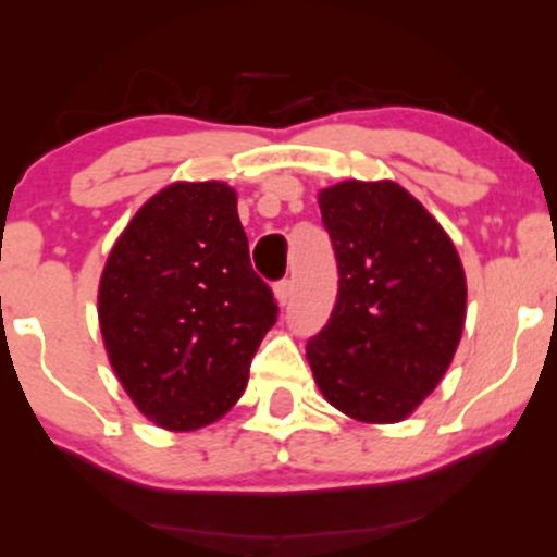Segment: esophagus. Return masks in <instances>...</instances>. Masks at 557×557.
<instances>
[{
  "label": "esophagus",
  "instance_id": "34e87169",
  "mask_svg": "<svg viewBox=\"0 0 557 557\" xmlns=\"http://www.w3.org/2000/svg\"><path fill=\"white\" fill-rule=\"evenodd\" d=\"M290 296H293V283H290V280H283V283L274 285V298H277L280 306L290 304Z\"/></svg>",
  "mask_w": 557,
  "mask_h": 557
}]
</instances>
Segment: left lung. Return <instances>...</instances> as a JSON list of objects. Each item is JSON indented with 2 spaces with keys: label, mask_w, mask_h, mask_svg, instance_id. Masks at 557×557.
<instances>
[{
  "label": "left lung",
  "mask_w": 557,
  "mask_h": 557,
  "mask_svg": "<svg viewBox=\"0 0 557 557\" xmlns=\"http://www.w3.org/2000/svg\"><path fill=\"white\" fill-rule=\"evenodd\" d=\"M319 209L341 283L306 359L330 406L363 424H395L440 385L461 343V257L443 225L393 181L330 185L319 190Z\"/></svg>",
  "instance_id": "8db88e82"
}]
</instances>
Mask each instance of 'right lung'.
<instances>
[{
    "mask_svg": "<svg viewBox=\"0 0 557 557\" xmlns=\"http://www.w3.org/2000/svg\"><path fill=\"white\" fill-rule=\"evenodd\" d=\"M277 322L251 270L227 183H170L114 240L99 280V327L120 385L170 432L220 421L248 385Z\"/></svg>",
    "mask_w": 557,
    "mask_h": 557,
    "instance_id": "1",
    "label": "right lung"
}]
</instances>
